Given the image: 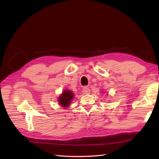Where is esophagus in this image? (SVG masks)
<instances>
[{
    "mask_svg": "<svg viewBox=\"0 0 159 159\" xmlns=\"http://www.w3.org/2000/svg\"><path fill=\"white\" fill-rule=\"evenodd\" d=\"M83 94H89L90 93V89L88 87H84L82 90Z\"/></svg>",
    "mask_w": 159,
    "mask_h": 159,
    "instance_id": "esophagus-1",
    "label": "esophagus"
}]
</instances>
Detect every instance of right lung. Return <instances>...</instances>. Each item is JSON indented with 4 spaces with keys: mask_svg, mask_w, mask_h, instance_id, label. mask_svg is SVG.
Here are the masks:
<instances>
[{
    "mask_svg": "<svg viewBox=\"0 0 159 159\" xmlns=\"http://www.w3.org/2000/svg\"><path fill=\"white\" fill-rule=\"evenodd\" d=\"M74 95L75 94L71 90H64L58 97L57 102L64 109H67L70 105L74 98Z\"/></svg>",
    "mask_w": 159,
    "mask_h": 159,
    "instance_id": "1",
    "label": "right lung"
}]
</instances>
